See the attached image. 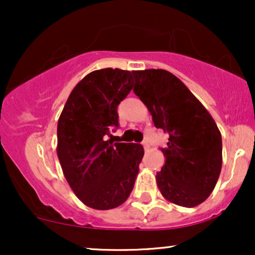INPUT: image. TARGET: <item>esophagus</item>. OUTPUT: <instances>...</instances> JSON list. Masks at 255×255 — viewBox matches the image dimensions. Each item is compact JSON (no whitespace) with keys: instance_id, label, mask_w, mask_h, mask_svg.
<instances>
[{"instance_id":"esophagus-1","label":"esophagus","mask_w":255,"mask_h":255,"mask_svg":"<svg viewBox=\"0 0 255 255\" xmlns=\"http://www.w3.org/2000/svg\"><path fill=\"white\" fill-rule=\"evenodd\" d=\"M142 146H144V148L146 151L148 150V148H150V142L147 141V140H144V141H142Z\"/></svg>"}]
</instances>
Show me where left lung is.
I'll list each match as a JSON object with an SVG mask.
<instances>
[{
	"label": "left lung",
	"instance_id": "left-lung-1",
	"mask_svg": "<svg viewBox=\"0 0 255 255\" xmlns=\"http://www.w3.org/2000/svg\"><path fill=\"white\" fill-rule=\"evenodd\" d=\"M134 93L153 124L169 134L157 186L166 200L194 207L211 194L222 169V135L215 120L180 79L164 69L133 71Z\"/></svg>",
	"mask_w": 255,
	"mask_h": 255
}]
</instances>
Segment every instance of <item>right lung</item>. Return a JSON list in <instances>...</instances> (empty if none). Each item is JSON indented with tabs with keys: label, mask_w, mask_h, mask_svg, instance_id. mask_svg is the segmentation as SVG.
Instances as JSON below:
<instances>
[{
	"label": "right lung",
	"mask_w": 255,
	"mask_h": 255,
	"mask_svg": "<svg viewBox=\"0 0 255 255\" xmlns=\"http://www.w3.org/2000/svg\"><path fill=\"white\" fill-rule=\"evenodd\" d=\"M133 74L119 68L91 72L67 99L57 124V157L74 194L86 206L110 210L133 191L144 147L107 140L119 127L118 107L133 89Z\"/></svg>",
	"instance_id": "obj_1"
}]
</instances>
